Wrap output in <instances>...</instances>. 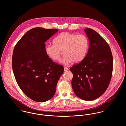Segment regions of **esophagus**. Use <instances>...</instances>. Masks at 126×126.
<instances>
[{"mask_svg": "<svg viewBox=\"0 0 126 126\" xmlns=\"http://www.w3.org/2000/svg\"><path fill=\"white\" fill-rule=\"evenodd\" d=\"M64 71H66L68 70V68L66 67H64Z\"/></svg>", "mask_w": 126, "mask_h": 126, "instance_id": "1", "label": "esophagus"}]
</instances>
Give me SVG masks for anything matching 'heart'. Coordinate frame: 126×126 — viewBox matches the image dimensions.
Segmentation results:
<instances>
[{"label": "heart", "instance_id": "obj_1", "mask_svg": "<svg viewBox=\"0 0 126 126\" xmlns=\"http://www.w3.org/2000/svg\"><path fill=\"white\" fill-rule=\"evenodd\" d=\"M54 42L45 45V52L51 59L56 61L63 51L65 56L59 62L65 65L73 61L78 62L82 60L87 53L89 45L88 39L85 35H76L68 32H63L57 35Z\"/></svg>", "mask_w": 126, "mask_h": 126}]
</instances>
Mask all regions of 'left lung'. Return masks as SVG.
Listing matches in <instances>:
<instances>
[{
  "label": "left lung",
  "mask_w": 126,
  "mask_h": 126,
  "mask_svg": "<svg viewBox=\"0 0 126 126\" xmlns=\"http://www.w3.org/2000/svg\"><path fill=\"white\" fill-rule=\"evenodd\" d=\"M89 42L87 55L70 70L73 74L71 85L75 95L86 101L101 96L112 78L113 60L111 49L105 40L91 28L84 30Z\"/></svg>",
  "instance_id": "1"
}]
</instances>
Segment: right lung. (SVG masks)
I'll return each instance as SVG.
<instances>
[{
	"mask_svg": "<svg viewBox=\"0 0 126 126\" xmlns=\"http://www.w3.org/2000/svg\"><path fill=\"white\" fill-rule=\"evenodd\" d=\"M57 29L35 28L28 31L15 46L12 67L17 83L24 94L39 102L54 96L56 85L64 71L46 54V42Z\"/></svg>",
	"mask_w": 126,
	"mask_h": 126,
	"instance_id": "1",
	"label": "right lung"
}]
</instances>
